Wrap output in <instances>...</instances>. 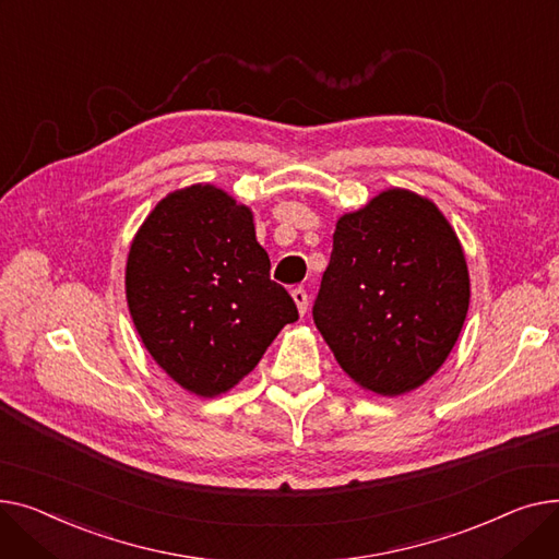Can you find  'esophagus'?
Masks as SVG:
<instances>
[{
	"mask_svg": "<svg viewBox=\"0 0 559 559\" xmlns=\"http://www.w3.org/2000/svg\"><path fill=\"white\" fill-rule=\"evenodd\" d=\"M290 298H293L295 307H298V313L305 316L307 309H309V295H307V290L305 288H293L290 290Z\"/></svg>",
	"mask_w": 559,
	"mask_h": 559,
	"instance_id": "esophagus-1",
	"label": "esophagus"
}]
</instances>
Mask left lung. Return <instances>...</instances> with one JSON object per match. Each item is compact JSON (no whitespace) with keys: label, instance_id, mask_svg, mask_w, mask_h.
Returning <instances> with one entry per match:
<instances>
[{"label":"left lung","instance_id":"obj_1","mask_svg":"<svg viewBox=\"0 0 559 559\" xmlns=\"http://www.w3.org/2000/svg\"><path fill=\"white\" fill-rule=\"evenodd\" d=\"M467 309L465 250L431 199L390 187L338 216L313 320L356 385L383 397L424 385Z\"/></svg>","mask_w":559,"mask_h":559}]
</instances>
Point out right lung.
<instances>
[{"label":"right lung","mask_w":559,"mask_h":559,"mask_svg":"<svg viewBox=\"0 0 559 559\" xmlns=\"http://www.w3.org/2000/svg\"><path fill=\"white\" fill-rule=\"evenodd\" d=\"M126 300L155 364L199 397L233 390L298 320L271 280L252 210L210 182L167 193L144 218L128 250Z\"/></svg>","instance_id":"1"}]
</instances>
